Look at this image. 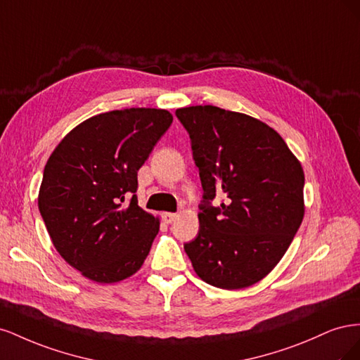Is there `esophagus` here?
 <instances>
[{"label": "esophagus", "mask_w": 360, "mask_h": 360, "mask_svg": "<svg viewBox=\"0 0 360 360\" xmlns=\"http://www.w3.org/2000/svg\"><path fill=\"white\" fill-rule=\"evenodd\" d=\"M162 217H163V221H165L167 224H172V222L177 221L179 214L177 213H163Z\"/></svg>", "instance_id": "34e87169"}]
</instances>
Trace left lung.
<instances>
[{
  "mask_svg": "<svg viewBox=\"0 0 360 360\" xmlns=\"http://www.w3.org/2000/svg\"><path fill=\"white\" fill-rule=\"evenodd\" d=\"M202 200L200 230L184 250L217 288L263 279L284 257L303 219L304 176L285 141L266 123L213 105L180 108ZM216 194L226 202L214 207Z\"/></svg>",
  "mask_w": 360,
  "mask_h": 360,
  "instance_id": "8db88e82",
  "label": "left lung"
}]
</instances>
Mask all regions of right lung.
<instances>
[{
  "mask_svg": "<svg viewBox=\"0 0 360 360\" xmlns=\"http://www.w3.org/2000/svg\"><path fill=\"white\" fill-rule=\"evenodd\" d=\"M172 123L155 108L94 115L53 150L39 192L51 240L68 263L101 284L143 266L159 221L138 205V169Z\"/></svg>",
  "mask_w": 360,
  "mask_h": 360,
  "instance_id": "1",
  "label": "right lung"
}]
</instances>
